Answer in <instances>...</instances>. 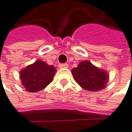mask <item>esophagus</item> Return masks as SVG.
I'll list each match as a JSON object with an SVG mask.
<instances>
[{"mask_svg":"<svg viewBox=\"0 0 132 132\" xmlns=\"http://www.w3.org/2000/svg\"><path fill=\"white\" fill-rule=\"evenodd\" d=\"M59 68H68V64L67 63H61L59 65Z\"/></svg>","mask_w":132,"mask_h":132,"instance_id":"34e87169","label":"esophagus"}]
</instances>
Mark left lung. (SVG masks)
<instances>
[{
    "label": "left lung",
    "instance_id": "obj_1",
    "mask_svg": "<svg viewBox=\"0 0 132 132\" xmlns=\"http://www.w3.org/2000/svg\"><path fill=\"white\" fill-rule=\"evenodd\" d=\"M74 80L84 89L90 91H99L104 89L108 80V75L89 61L81 62L72 70Z\"/></svg>",
    "mask_w": 132,
    "mask_h": 132
}]
</instances>
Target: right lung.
<instances>
[{"label": "right lung", "instance_id": "right-lung-1", "mask_svg": "<svg viewBox=\"0 0 132 132\" xmlns=\"http://www.w3.org/2000/svg\"><path fill=\"white\" fill-rule=\"evenodd\" d=\"M55 72L53 65L37 60L20 72V78L25 90L34 93L45 88L52 81Z\"/></svg>", "mask_w": 132, "mask_h": 132}]
</instances>
